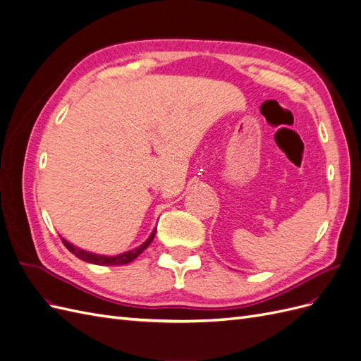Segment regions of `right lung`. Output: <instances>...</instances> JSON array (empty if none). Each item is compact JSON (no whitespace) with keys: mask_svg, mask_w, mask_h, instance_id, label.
I'll return each mask as SVG.
<instances>
[{"mask_svg":"<svg viewBox=\"0 0 361 361\" xmlns=\"http://www.w3.org/2000/svg\"><path fill=\"white\" fill-rule=\"evenodd\" d=\"M156 231H157V228H154V231L151 232V235L148 237V240H147L145 243H142L141 246L133 249V250L126 252V253L117 255V257H103V255L91 253V252H87V250H84V249H79V247L73 246L72 243H68V241L64 240V238H61V240H63V243H64V246H66L68 250H71L76 258L82 259V261H85V262L96 264V265H124V264H129V262H132L133 259H136V258L139 257V255H141V253L149 246V243L153 241V238H154V235H156Z\"/></svg>","mask_w":361,"mask_h":361,"instance_id":"add662e5","label":"right lung"}]
</instances>
